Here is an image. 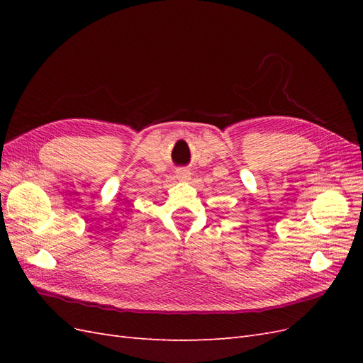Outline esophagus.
I'll list each match as a JSON object with an SVG mask.
<instances>
[{
    "instance_id": "esophagus-1",
    "label": "esophagus",
    "mask_w": 363,
    "mask_h": 363,
    "mask_svg": "<svg viewBox=\"0 0 363 363\" xmlns=\"http://www.w3.org/2000/svg\"><path fill=\"white\" fill-rule=\"evenodd\" d=\"M175 177H177L179 180H189L191 172H189V169H186V168H179L177 171H175Z\"/></svg>"
}]
</instances>
